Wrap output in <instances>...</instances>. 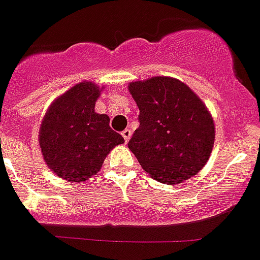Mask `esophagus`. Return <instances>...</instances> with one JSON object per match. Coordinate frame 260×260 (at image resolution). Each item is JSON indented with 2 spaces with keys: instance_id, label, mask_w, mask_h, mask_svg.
I'll use <instances>...</instances> for the list:
<instances>
[{
  "instance_id": "1",
  "label": "esophagus",
  "mask_w": 260,
  "mask_h": 260,
  "mask_svg": "<svg viewBox=\"0 0 260 260\" xmlns=\"http://www.w3.org/2000/svg\"><path fill=\"white\" fill-rule=\"evenodd\" d=\"M121 134H122V137H123V139H125V142L127 143L128 139H130V137H132V130H130V128H125V130H123V132L121 133Z\"/></svg>"
}]
</instances>
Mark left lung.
<instances>
[{
	"label": "left lung",
	"mask_w": 260,
	"mask_h": 260,
	"mask_svg": "<svg viewBox=\"0 0 260 260\" xmlns=\"http://www.w3.org/2000/svg\"><path fill=\"white\" fill-rule=\"evenodd\" d=\"M139 107V127L128 142L145 172L157 181L175 185L197 175L214 144L213 118L182 81L154 76L128 84Z\"/></svg>",
	"instance_id": "left-lung-1"
}]
</instances>
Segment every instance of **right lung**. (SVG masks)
<instances>
[{"label":"right lung","instance_id":"1","mask_svg":"<svg viewBox=\"0 0 260 260\" xmlns=\"http://www.w3.org/2000/svg\"><path fill=\"white\" fill-rule=\"evenodd\" d=\"M100 86L83 81L49 106L39 130V145L49 169L68 181L97 174L108 153L125 140L110 127V117L94 111Z\"/></svg>","mask_w":260,"mask_h":260}]
</instances>
